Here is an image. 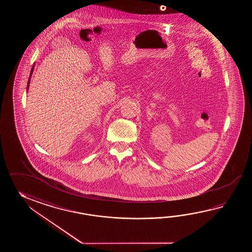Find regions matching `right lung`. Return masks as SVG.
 <instances>
[{
    "label": "right lung",
    "mask_w": 252,
    "mask_h": 252,
    "mask_svg": "<svg viewBox=\"0 0 252 252\" xmlns=\"http://www.w3.org/2000/svg\"><path fill=\"white\" fill-rule=\"evenodd\" d=\"M33 71V67L32 70V72H31V75H32V73ZM30 81H31V76H30V78H29V81H28V87H29V84H30Z\"/></svg>",
    "instance_id": "right-lung-1"
}]
</instances>
